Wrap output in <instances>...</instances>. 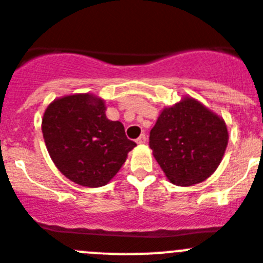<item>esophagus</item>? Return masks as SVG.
<instances>
[{
  "instance_id": "34e87169",
  "label": "esophagus",
  "mask_w": 263,
  "mask_h": 263,
  "mask_svg": "<svg viewBox=\"0 0 263 263\" xmlns=\"http://www.w3.org/2000/svg\"><path fill=\"white\" fill-rule=\"evenodd\" d=\"M136 142L139 145H142V144H145V142H146V136H145V135H141V136L139 137V139L136 140Z\"/></svg>"
}]
</instances>
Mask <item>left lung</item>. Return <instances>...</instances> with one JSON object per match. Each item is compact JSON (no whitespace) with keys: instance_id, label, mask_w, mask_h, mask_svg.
Returning <instances> with one entry per match:
<instances>
[{"instance_id":"left-lung-1","label":"left lung","mask_w":263,"mask_h":263,"mask_svg":"<svg viewBox=\"0 0 263 263\" xmlns=\"http://www.w3.org/2000/svg\"><path fill=\"white\" fill-rule=\"evenodd\" d=\"M228 142L222 117L191 96L163 108L149 137L155 160L177 186L207 180L220 165Z\"/></svg>"}]
</instances>
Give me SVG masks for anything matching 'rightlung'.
Returning a JSON list of instances; mask_svg holds the SVG:
<instances>
[{"mask_svg": "<svg viewBox=\"0 0 263 263\" xmlns=\"http://www.w3.org/2000/svg\"><path fill=\"white\" fill-rule=\"evenodd\" d=\"M105 101L93 93L55 99L46 108L42 134L53 164L85 187L106 185L136 146L121 122L106 118Z\"/></svg>", "mask_w": 263, "mask_h": 263, "instance_id": "add662e5", "label": "right lung"}]
</instances>
